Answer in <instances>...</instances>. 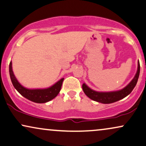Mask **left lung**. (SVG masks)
<instances>
[{
	"label": "left lung",
	"mask_w": 146,
	"mask_h": 146,
	"mask_svg": "<svg viewBox=\"0 0 146 146\" xmlns=\"http://www.w3.org/2000/svg\"><path fill=\"white\" fill-rule=\"evenodd\" d=\"M139 72L140 64L139 62L138 61L137 71L134 78L126 87H125L122 90H119V91L109 92H96L90 88L86 84L82 85L83 90H84V93L86 94L87 96L98 102L102 103V104H110V103L115 102L117 101L120 100L124 98L132 92V90H133V88L137 84L138 78H139Z\"/></svg>",
	"instance_id": "1"
}]
</instances>
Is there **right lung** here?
I'll list each match as a JSON object with an SVG mask.
<instances>
[{"label":"right lung","instance_id":"obj_1","mask_svg":"<svg viewBox=\"0 0 146 146\" xmlns=\"http://www.w3.org/2000/svg\"><path fill=\"white\" fill-rule=\"evenodd\" d=\"M9 74L11 82L19 93L25 98L36 103H45L54 99L61 89L64 78L60 79L56 84L45 89H27L19 84L15 76L12 69V62L9 64Z\"/></svg>","mask_w":146,"mask_h":146}]
</instances>
